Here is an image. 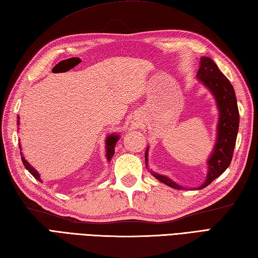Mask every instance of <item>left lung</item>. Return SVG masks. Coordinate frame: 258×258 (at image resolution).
<instances>
[{"instance_id":"8db88e82","label":"left lung","mask_w":258,"mask_h":258,"mask_svg":"<svg viewBox=\"0 0 258 258\" xmlns=\"http://www.w3.org/2000/svg\"><path fill=\"white\" fill-rule=\"evenodd\" d=\"M196 78L212 93L215 98L218 109V122L216 127V141L210 157L207 158L206 179L199 187L191 189H202L210 185L214 179L226 171L233 158V152L239 126V113L237 107L236 95L231 82L224 75L212 58L202 56L200 59V69ZM149 162V147L145 151V164ZM151 174L161 183L175 189H187L182 185L175 183L165 175L157 174L151 169Z\"/></svg>"}]
</instances>
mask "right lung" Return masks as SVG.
<instances>
[{"instance_id":"1","label":"right lung","mask_w":258,"mask_h":258,"mask_svg":"<svg viewBox=\"0 0 258 258\" xmlns=\"http://www.w3.org/2000/svg\"><path fill=\"white\" fill-rule=\"evenodd\" d=\"M18 125H20V117H19V115H18ZM118 140H119V135H118V134L112 133V134L107 135L106 141H105V149H106V154H105V155H106V158H107L108 162H111L112 157L114 156V147H115V145H116ZM19 146H20V150L22 151L21 144H19ZM21 158H22V162H23L24 166H25V168L27 169V171H29L37 180H40V182H42V179H41V177H40V174H38L36 169H35L34 167H33V166L31 165V164L25 160V157H24L23 154H22V152H21Z\"/></svg>"}]
</instances>
